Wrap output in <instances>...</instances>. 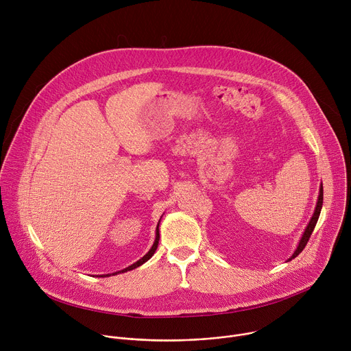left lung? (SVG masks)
<instances>
[{
	"label": "left lung",
	"instance_id": "left-lung-1",
	"mask_svg": "<svg viewBox=\"0 0 351 351\" xmlns=\"http://www.w3.org/2000/svg\"><path fill=\"white\" fill-rule=\"evenodd\" d=\"M322 203H324V187L321 186V189H319V195H318V203H317V207H315V213H314V215H313V218H311V221H310V223H308V226H307V229H306V232H304L302 240H300V244H298L297 250L294 252V254L291 256V258H295L300 253L303 252L304 247L307 245V243H308V240H310V237H311V233L314 232V228H315V225H317V222H318V218H319V214H321V208H322Z\"/></svg>",
	"mask_w": 351,
	"mask_h": 351
}]
</instances>
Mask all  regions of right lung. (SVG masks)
I'll return each instance as SVG.
<instances>
[{
  "label": "right lung",
  "instance_id": "1",
  "mask_svg": "<svg viewBox=\"0 0 351 351\" xmlns=\"http://www.w3.org/2000/svg\"><path fill=\"white\" fill-rule=\"evenodd\" d=\"M158 240H160V232H158V226H157V236H156V241H154V244H153V247H152V250H149V252L141 258V260H138L137 263H134L133 265H130V267H128V268H125L123 271H121V272H126V271H132V269H134V268H137V267H140L141 264H144L145 261H148L149 258L153 257V254L156 253V250H157V247H158ZM107 276H110V275H107Z\"/></svg>",
  "mask_w": 351,
  "mask_h": 351
}]
</instances>
